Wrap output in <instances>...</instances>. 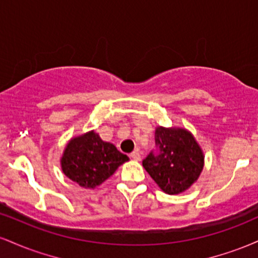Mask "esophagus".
<instances>
[{"mask_svg":"<svg viewBox=\"0 0 258 258\" xmlns=\"http://www.w3.org/2000/svg\"><path fill=\"white\" fill-rule=\"evenodd\" d=\"M131 158L133 159V160H137V161H139V160H141L142 158H141V153L138 152V150H135V152L133 153H131Z\"/></svg>","mask_w":258,"mask_h":258,"instance_id":"34e87169","label":"esophagus"}]
</instances>
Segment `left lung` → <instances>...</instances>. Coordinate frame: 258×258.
Returning <instances> with one entry per match:
<instances>
[{
    "label": "left lung",
    "mask_w": 258,
    "mask_h": 258,
    "mask_svg": "<svg viewBox=\"0 0 258 258\" xmlns=\"http://www.w3.org/2000/svg\"><path fill=\"white\" fill-rule=\"evenodd\" d=\"M155 142L159 153H150L143 160V167L162 191L170 195L183 193L203 172V149L184 127L158 126Z\"/></svg>",
    "instance_id": "1"
}]
</instances>
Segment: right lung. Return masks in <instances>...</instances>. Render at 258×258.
Returning a JSON list of instances; mask_svg holds the SVG:
<instances>
[{
	"mask_svg": "<svg viewBox=\"0 0 258 258\" xmlns=\"http://www.w3.org/2000/svg\"><path fill=\"white\" fill-rule=\"evenodd\" d=\"M128 160L114 144L104 142L92 130L68 142L60 158V167L65 176L80 186L94 189Z\"/></svg>",
	"mask_w": 258,
	"mask_h": 258,
	"instance_id": "1",
	"label": "right lung"
}]
</instances>
